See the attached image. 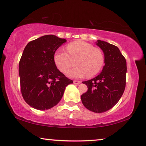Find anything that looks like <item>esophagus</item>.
Returning a JSON list of instances; mask_svg holds the SVG:
<instances>
[{
  "instance_id": "obj_1",
  "label": "esophagus",
  "mask_w": 146,
  "mask_h": 146,
  "mask_svg": "<svg viewBox=\"0 0 146 146\" xmlns=\"http://www.w3.org/2000/svg\"><path fill=\"white\" fill-rule=\"evenodd\" d=\"M73 83L75 84V85H79V84L81 83V81H77V80H75V81H73Z\"/></svg>"
}]
</instances>
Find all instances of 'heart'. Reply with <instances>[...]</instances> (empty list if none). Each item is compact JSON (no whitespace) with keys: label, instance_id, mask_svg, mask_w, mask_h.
<instances>
[{"label":"heart","instance_id":"b5f03b06","mask_svg":"<svg viewBox=\"0 0 146 146\" xmlns=\"http://www.w3.org/2000/svg\"><path fill=\"white\" fill-rule=\"evenodd\" d=\"M65 51L58 50L54 53V62L61 72L65 73L69 67H75L67 72V77L81 79L85 76L93 77L98 74L104 64L103 52L84 41H75L67 44Z\"/></svg>","mask_w":146,"mask_h":146}]
</instances>
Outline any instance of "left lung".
Segmentation results:
<instances>
[{"instance_id":"1","label":"left lung","mask_w":146,"mask_h":146,"mask_svg":"<svg viewBox=\"0 0 146 146\" xmlns=\"http://www.w3.org/2000/svg\"><path fill=\"white\" fill-rule=\"evenodd\" d=\"M96 44L104 53V65L99 75L83 81L88 91L81 96L88 110L101 113L111 109L119 101L126 87V61L118 47L104 41Z\"/></svg>"}]
</instances>
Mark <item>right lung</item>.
I'll return each instance as SVG.
<instances>
[{
    "label": "right lung",
    "instance_id": "right-lung-1",
    "mask_svg": "<svg viewBox=\"0 0 146 146\" xmlns=\"http://www.w3.org/2000/svg\"><path fill=\"white\" fill-rule=\"evenodd\" d=\"M65 39L46 35L26 45L19 63L20 89L26 103L40 110L60 101L65 87L73 83L57 68L54 53Z\"/></svg>",
    "mask_w": 146,
    "mask_h": 146
}]
</instances>
